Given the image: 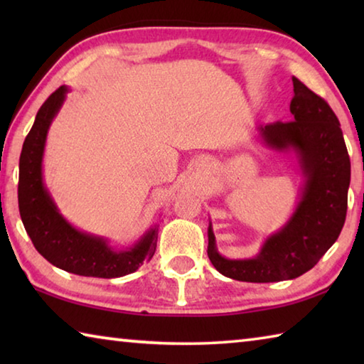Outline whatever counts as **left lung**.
Wrapping results in <instances>:
<instances>
[{
	"label": "left lung",
	"mask_w": 364,
	"mask_h": 364,
	"mask_svg": "<svg viewBox=\"0 0 364 364\" xmlns=\"http://www.w3.org/2000/svg\"><path fill=\"white\" fill-rule=\"evenodd\" d=\"M292 122L260 127L263 143L294 152L304 175L300 199L291 218L269 234L252 258L231 260L220 254L212 223L208 258L226 278L244 282H278L299 278L319 262L341 234L347 215L350 157L336 114L323 97L292 78Z\"/></svg>",
	"instance_id": "1"
}]
</instances>
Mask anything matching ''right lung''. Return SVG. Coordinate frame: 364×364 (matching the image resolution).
<instances>
[{
  "instance_id": "add662e5",
  "label": "right lung",
  "mask_w": 364,
  "mask_h": 364,
  "mask_svg": "<svg viewBox=\"0 0 364 364\" xmlns=\"http://www.w3.org/2000/svg\"><path fill=\"white\" fill-rule=\"evenodd\" d=\"M67 93V86H59L43 102L23 141L17 189L22 223L35 249L54 267L88 278H120L151 260L157 245V226L149 228L132 247L114 249L106 237L80 231L60 215L43 180V154L49 127Z\"/></svg>"
}]
</instances>
